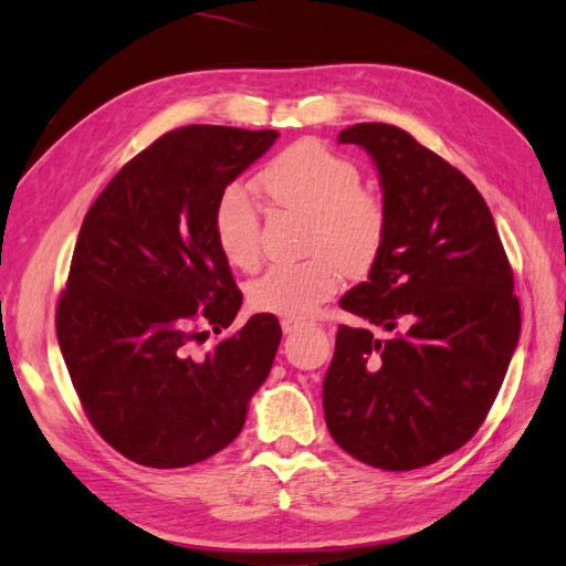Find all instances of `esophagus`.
<instances>
[{
    "instance_id": "34e87169",
    "label": "esophagus",
    "mask_w": 566,
    "mask_h": 566,
    "mask_svg": "<svg viewBox=\"0 0 566 566\" xmlns=\"http://www.w3.org/2000/svg\"><path fill=\"white\" fill-rule=\"evenodd\" d=\"M281 328H283L285 336H290V334H294V331L302 328V324L294 322V319H283V322H281Z\"/></svg>"
}]
</instances>
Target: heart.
Instances as JSON below:
<instances>
[{
    "mask_svg": "<svg viewBox=\"0 0 566 566\" xmlns=\"http://www.w3.org/2000/svg\"><path fill=\"white\" fill-rule=\"evenodd\" d=\"M270 201L308 217L306 251L296 264H272L249 283V304L258 313L287 319L311 315L340 287L338 264L349 274L368 272L388 232L381 196L360 187L356 166L315 142L279 153L258 176ZM212 232L221 255L235 268H251L260 253V210L253 196L232 185L214 206Z\"/></svg>",
    "mask_w": 566,
    "mask_h": 566,
    "instance_id": "heart-1",
    "label": "heart"
}]
</instances>
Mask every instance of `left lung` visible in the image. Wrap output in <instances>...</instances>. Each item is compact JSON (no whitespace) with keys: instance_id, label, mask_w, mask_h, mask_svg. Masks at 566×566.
I'll use <instances>...</instances> for the list:
<instances>
[{"instance_id":"obj_1","label":"left lung","mask_w":566,"mask_h":566,"mask_svg":"<svg viewBox=\"0 0 566 566\" xmlns=\"http://www.w3.org/2000/svg\"><path fill=\"white\" fill-rule=\"evenodd\" d=\"M373 157L386 244L340 308L384 328L338 326L322 402L334 441L384 471L429 467L473 439L521 334L514 274L475 185L409 132L356 123L338 135Z\"/></svg>"}]
</instances>
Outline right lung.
Segmentation results:
<instances>
[{
  "label": "right lung",
  "mask_w": 566,
  "mask_h": 566,
  "mask_svg": "<svg viewBox=\"0 0 566 566\" xmlns=\"http://www.w3.org/2000/svg\"><path fill=\"white\" fill-rule=\"evenodd\" d=\"M276 129L187 125L132 157L95 198L56 306V338L82 409L123 457L185 469L238 439L281 343L253 315L206 356L242 292L221 255L219 196L276 142Z\"/></svg>",
  "instance_id": "obj_1"
}]
</instances>
